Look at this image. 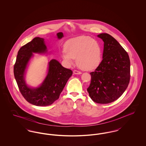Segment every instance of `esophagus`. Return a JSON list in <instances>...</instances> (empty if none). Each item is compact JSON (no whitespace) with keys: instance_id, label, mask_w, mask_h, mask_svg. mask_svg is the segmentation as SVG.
Returning a JSON list of instances; mask_svg holds the SVG:
<instances>
[{"instance_id":"34e87169","label":"esophagus","mask_w":146,"mask_h":146,"mask_svg":"<svg viewBox=\"0 0 146 146\" xmlns=\"http://www.w3.org/2000/svg\"><path fill=\"white\" fill-rule=\"evenodd\" d=\"M73 73L74 74H82V72H80V71H78V70H74L73 71Z\"/></svg>"}]
</instances>
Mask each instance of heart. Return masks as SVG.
<instances>
[{"label":"heart","mask_w":146,"mask_h":146,"mask_svg":"<svg viewBox=\"0 0 146 146\" xmlns=\"http://www.w3.org/2000/svg\"><path fill=\"white\" fill-rule=\"evenodd\" d=\"M62 57L68 65H72L76 58L78 65L83 70L96 68L102 60V51L97 40L87 36L71 39L65 44Z\"/></svg>","instance_id":"obj_1"}]
</instances>
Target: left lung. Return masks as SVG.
Returning a JSON list of instances; mask_svg holds the SVG:
<instances>
[{
	"label": "left lung",
	"mask_w": 146,
	"mask_h": 146,
	"mask_svg": "<svg viewBox=\"0 0 146 146\" xmlns=\"http://www.w3.org/2000/svg\"><path fill=\"white\" fill-rule=\"evenodd\" d=\"M97 36L104 42L103 60L91 72V83L87 89L95 102L110 104L124 92L130 79V61L127 52L111 35L101 33Z\"/></svg>",
	"instance_id": "8db88e82"
}]
</instances>
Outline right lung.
I'll return each instance as SVG.
<instances>
[{
  "mask_svg": "<svg viewBox=\"0 0 146 146\" xmlns=\"http://www.w3.org/2000/svg\"><path fill=\"white\" fill-rule=\"evenodd\" d=\"M56 35L58 39L63 37L62 32ZM33 53H48L44 38L35 37L19 50L14 65L15 78L21 94L29 103L36 106H49L58 99L73 72L63 67L57 60L52 59L48 63L47 75L42 83L36 88L31 87L26 83L25 74Z\"/></svg>",
  "mask_w": 146,
  "mask_h": 146,
  "instance_id": "add662e5",
  "label": "right lung"
}]
</instances>
